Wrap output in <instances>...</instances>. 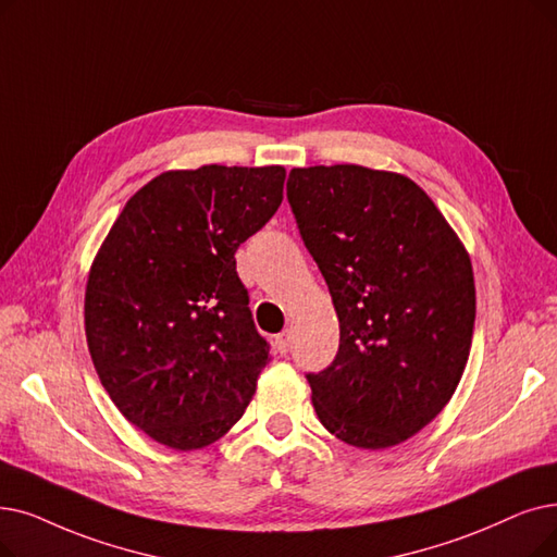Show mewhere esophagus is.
Wrapping results in <instances>:
<instances>
[{"label":"esophagus","mask_w":557,"mask_h":557,"mask_svg":"<svg viewBox=\"0 0 557 557\" xmlns=\"http://www.w3.org/2000/svg\"><path fill=\"white\" fill-rule=\"evenodd\" d=\"M275 348H277L280 355H286L288 348H292V334H288V332L277 334V336H275Z\"/></svg>","instance_id":"esophagus-1"}]
</instances>
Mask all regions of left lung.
Masks as SVG:
<instances>
[{
  "instance_id": "8db88e82",
  "label": "left lung",
  "mask_w": 557,
  "mask_h": 557,
  "mask_svg": "<svg viewBox=\"0 0 557 557\" xmlns=\"http://www.w3.org/2000/svg\"><path fill=\"white\" fill-rule=\"evenodd\" d=\"M286 198L338 319L334 361L307 375L313 409L350 446L403 444L462 380L475 321L471 257L400 173L294 168Z\"/></svg>"
}]
</instances>
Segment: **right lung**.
I'll return each mask as SVG.
<instances>
[{
	"instance_id": "right-lung-1",
	"label": "right lung",
	"mask_w": 557,
	"mask_h": 557,
	"mask_svg": "<svg viewBox=\"0 0 557 557\" xmlns=\"http://www.w3.org/2000/svg\"><path fill=\"white\" fill-rule=\"evenodd\" d=\"M284 180L282 165L165 171L127 200L90 263L92 367L120 414L161 446L221 440L271 361L234 252L271 221Z\"/></svg>"
}]
</instances>
